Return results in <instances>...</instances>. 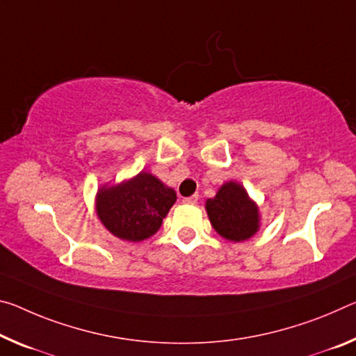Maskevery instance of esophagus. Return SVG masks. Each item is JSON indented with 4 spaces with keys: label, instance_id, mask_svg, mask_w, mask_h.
I'll return each instance as SVG.
<instances>
[{
    "label": "esophagus",
    "instance_id": "esophagus-1",
    "mask_svg": "<svg viewBox=\"0 0 356 356\" xmlns=\"http://www.w3.org/2000/svg\"><path fill=\"white\" fill-rule=\"evenodd\" d=\"M198 200H200V196L193 195V196H188V198H184V202H185V204H196Z\"/></svg>",
    "mask_w": 356,
    "mask_h": 356
}]
</instances>
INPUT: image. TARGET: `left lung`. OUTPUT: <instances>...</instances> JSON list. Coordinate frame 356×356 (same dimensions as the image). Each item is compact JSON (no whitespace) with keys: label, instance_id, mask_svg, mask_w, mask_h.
I'll list each match as a JSON object with an SVG mask.
<instances>
[{"label":"left lung","instance_id":"obj_1","mask_svg":"<svg viewBox=\"0 0 356 356\" xmlns=\"http://www.w3.org/2000/svg\"><path fill=\"white\" fill-rule=\"evenodd\" d=\"M206 211L213 229L225 239L245 241L258 231V207L236 182L225 184L216 198L207 200Z\"/></svg>","mask_w":356,"mask_h":356}]
</instances>
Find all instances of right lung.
<instances>
[{
    "instance_id": "add662e5",
    "label": "right lung",
    "mask_w": 356,
    "mask_h": 356,
    "mask_svg": "<svg viewBox=\"0 0 356 356\" xmlns=\"http://www.w3.org/2000/svg\"><path fill=\"white\" fill-rule=\"evenodd\" d=\"M172 188L155 176L140 172L115 187H103L97 196V213L104 227L117 238L139 242L161 227L163 218L176 202Z\"/></svg>"
}]
</instances>
